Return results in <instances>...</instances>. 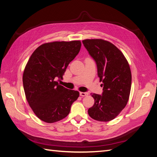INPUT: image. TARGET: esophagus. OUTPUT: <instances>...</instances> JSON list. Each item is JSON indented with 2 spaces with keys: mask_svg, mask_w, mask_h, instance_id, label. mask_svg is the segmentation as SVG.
<instances>
[{
  "mask_svg": "<svg viewBox=\"0 0 157 157\" xmlns=\"http://www.w3.org/2000/svg\"><path fill=\"white\" fill-rule=\"evenodd\" d=\"M88 93H87V92H80V96H88Z\"/></svg>",
  "mask_w": 157,
  "mask_h": 157,
  "instance_id": "34e87169",
  "label": "esophagus"
}]
</instances>
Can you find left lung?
<instances>
[{
    "label": "left lung",
    "mask_w": 157,
    "mask_h": 157,
    "mask_svg": "<svg viewBox=\"0 0 157 157\" xmlns=\"http://www.w3.org/2000/svg\"><path fill=\"white\" fill-rule=\"evenodd\" d=\"M82 43L96 61L99 81L103 82L101 95L91 94L94 104L88 109V115L98 121H112L129 99L132 84L130 65L122 52L110 42L86 39Z\"/></svg>",
    "instance_id": "left-lung-1"
}]
</instances>
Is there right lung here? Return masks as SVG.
<instances>
[{"label": "right lung", "instance_id": "1", "mask_svg": "<svg viewBox=\"0 0 157 157\" xmlns=\"http://www.w3.org/2000/svg\"><path fill=\"white\" fill-rule=\"evenodd\" d=\"M81 42L44 43L33 52L23 75L27 101L36 116L47 123L63 119L79 92L65 88L56 81L63 79L68 65L80 50Z\"/></svg>", "mask_w": 157, "mask_h": 157}]
</instances>
